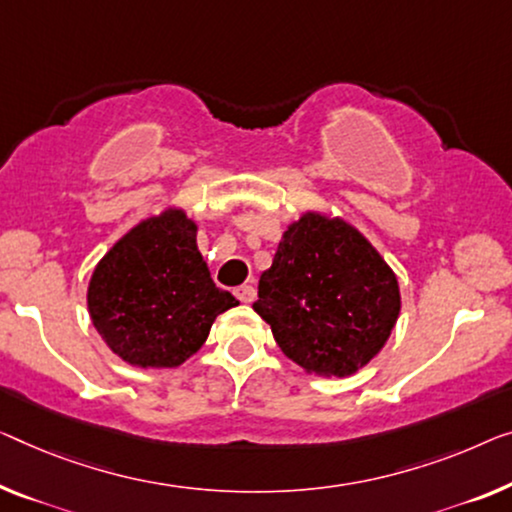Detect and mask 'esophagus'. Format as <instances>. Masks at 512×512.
I'll return each mask as SVG.
<instances>
[{
  "label": "esophagus",
  "instance_id": "34e87169",
  "mask_svg": "<svg viewBox=\"0 0 512 512\" xmlns=\"http://www.w3.org/2000/svg\"><path fill=\"white\" fill-rule=\"evenodd\" d=\"M234 294H236V299H239L241 303H253L255 296H257L253 285H241V287H236Z\"/></svg>",
  "mask_w": 512,
  "mask_h": 512
}]
</instances>
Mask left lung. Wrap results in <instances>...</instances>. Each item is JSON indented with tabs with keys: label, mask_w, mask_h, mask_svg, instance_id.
<instances>
[{
	"label": "left lung",
	"mask_w": 512,
	"mask_h": 512,
	"mask_svg": "<svg viewBox=\"0 0 512 512\" xmlns=\"http://www.w3.org/2000/svg\"><path fill=\"white\" fill-rule=\"evenodd\" d=\"M253 310L287 358L319 377H347L386 345L400 315L398 278L342 218L305 211L287 225Z\"/></svg>",
	"instance_id": "obj_1"
}]
</instances>
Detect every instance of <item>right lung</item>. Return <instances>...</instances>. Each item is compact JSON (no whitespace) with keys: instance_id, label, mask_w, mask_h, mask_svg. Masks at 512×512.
<instances>
[{"instance_id":"add662e5","label":"right lung","mask_w":512,"mask_h":512,"mask_svg":"<svg viewBox=\"0 0 512 512\" xmlns=\"http://www.w3.org/2000/svg\"><path fill=\"white\" fill-rule=\"evenodd\" d=\"M239 301L216 287L197 250V223L183 209L140 220L91 273V324L135 368H177Z\"/></svg>"}]
</instances>
